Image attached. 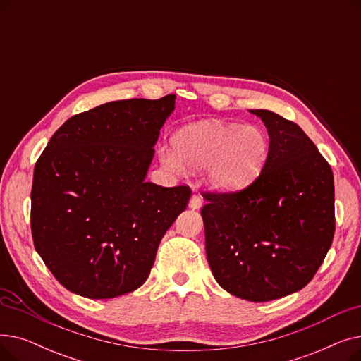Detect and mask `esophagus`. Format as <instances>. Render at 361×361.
I'll list each match as a JSON object with an SVG mask.
<instances>
[{
    "instance_id": "obj_1",
    "label": "esophagus",
    "mask_w": 361,
    "mask_h": 361,
    "mask_svg": "<svg viewBox=\"0 0 361 361\" xmlns=\"http://www.w3.org/2000/svg\"><path fill=\"white\" fill-rule=\"evenodd\" d=\"M188 207H190V209H193V211L200 209V207H202V199H200V196L193 195L192 199H190V202H188Z\"/></svg>"
}]
</instances>
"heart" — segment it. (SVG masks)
Instances as JSON below:
<instances>
[{"label":"heart","mask_w":361,"mask_h":361,"mask_svg":"<svg viewBox=\"0 0 361 361\" xmlns=\"http://www.w3.org/2000/svg\"><path fill=\"white\" fill-rule=\"evenodd\" d=\"M268 155L269 140L262 128L214 120L178 130L162 161L177 171L206 168L204 180L214 192L237 193L259 178Z\"/></svg>","instance_id":"obj_1"}]
</instances>
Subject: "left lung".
Instances as JSON below:
<instances>
[{"instance_id": "obj_1", "label": "left lung", "mask_w": 361, "mask_h": 361, "mask_svg": "<svg viewBox=\"0 0 361 361\" xmlns=\"http://www.w3.org/2000/svg\"><path fill=\"white\" fill-rule=\"evenodd\" d=\"M268 128L269 155L259 178L237 193H203L206 256L219 286L263 302L305 288L335 233L329 164L295 123L250 109Z\"/></svg>"}]
</instances>
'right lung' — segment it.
<instances>
[{"label": "right lung", "instance_id": "right-lung-1", "mask_svg": "<svg viewBox=\"0 0 361 361\" xmlns=\"http://www.w3.org/2000/svg\"><path fill=\"white\" fill-rule=\"evenodd\" d=\"M176 94L114 101L68 118L37 159L35 249L63 287L102 300L143 286L190 187L145 181Z\"/></svg>", "mask_w": 361, "mask_h": 361}]
</instances>
